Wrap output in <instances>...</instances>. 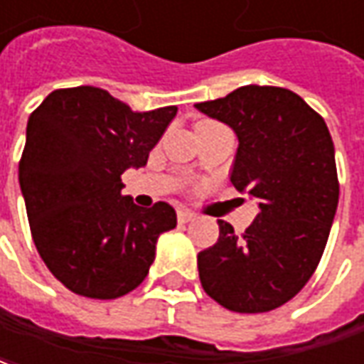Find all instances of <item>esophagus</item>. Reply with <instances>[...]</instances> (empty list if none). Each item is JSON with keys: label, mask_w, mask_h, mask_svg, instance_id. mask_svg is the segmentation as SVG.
I'll return each mask as SVG.
<instances>
[{"label": "esophagus", "mask_w": 364, "mask_h": 364, "mask_svg": "<svg viewBox=\"0 0 364 364\" xmlns=\"http://www.w3.org/2000/svg\"><path fill=\"white\" fill-rule=\"evenodd\" d=\"M176 215H178V223H188V221H192V219L196 218L194 213L188 210H178Z\"/></svg>", "instance_id": "obj_1"}]
</instances>
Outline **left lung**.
I'll return each mask as SVG.
<instances>
[{
    "label": "left lung",
    "mask_w": 364,
    "mask_h": 364,
    "mask_svg": "<svg viewBox=\"0 0 364 364\" xmlns=\"http://www.w3.org/2000/svg\"><path fill=\"white\" fill-rule=\"evenodd\" d=\"M196 107L239 139L231 182L259 200L243 235L219 219L198 255L200 282L223 308L262 314L292 300L316 272L339 202L326 121L286 87L243 86Z\"/></svg>",
    "instance_id": "8db88e82"
}]
</instances>
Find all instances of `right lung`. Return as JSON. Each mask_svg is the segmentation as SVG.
<instances>
[{
  "mask_svg": "<svg viewBox=\"0 0 364 364\" xmlns=\"http://www.w3.org/2000/svg\"><path fill=\"white\" fill-rule=\"evenodd\" d=\"M178 107L133 112L94 86L54 90L31 113L19 161L31 235L68 290L113 300L149 274L156 239L176 228L166 202L139 208L121 174L145 166Z\"/></svg>",
  "mask_w": 364,
  "mask_h": 364,
  "instance_id": "add662e5",
  "label": "right lung"
}]
</instances>
